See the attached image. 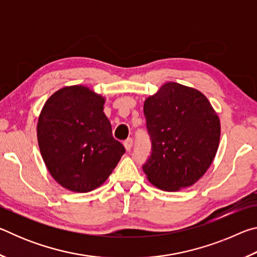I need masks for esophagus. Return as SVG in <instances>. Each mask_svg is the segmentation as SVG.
I'll return each mask as SVG.
<instances>
[{
	"mask_svg": "<svg viewBox=\"0 0 257 257\" xmlns=\"http://www.w3.org/2000/svg\"><path fill=\"white\" fill-rule=\"evenodd\" d=\"M123 146H124V149L127 150V151L132 150V147H133V139L132 138L125 139V141L123 142Z\"/></svg>",
	"mask_w": 257,
	"mask_h": 257,
	"instance_id": "34e87169",
	"label": "esophagus"
}]
</instances>
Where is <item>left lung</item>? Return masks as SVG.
Here are the masks:
<instances>
[{
  "mask_svg": "<svg viewBox=\"0 0 257 257\" xmlns=\"http://www.w3.org/2000/svg\"><path fill=\"white\" fill-rule=\"evenodd\" d=\"M152 154L147 179L165 191L193 186L205 175L220 143V119L199 90L169 81L144 102Z\"/></svg>",
  "mask_w": 257,
  "mask_h": 257,
  "instance_id": "8db88e82",
  "label": "left lung"
}]
</instances>
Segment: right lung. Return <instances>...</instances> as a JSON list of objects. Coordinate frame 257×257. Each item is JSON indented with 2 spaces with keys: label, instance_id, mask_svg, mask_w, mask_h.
<instances>
[{
  "label": "right lung",
  "instance_id": "1",
  "mask_svg": "<svg viewBox=\"0 0 257 257\" xmlns=\"http://www.w3.org/2000/svg\"><path fill=\"white\" fill-rule=\"evenodd\" d=\"M105 98L88 87L66 86L45 102L37 123L43 161L53 179L75 193L105 182L124 154L104 114Z\"/></svg>",
  "mask_w": 257,
  "mask_h": 257
}]
</instances>
